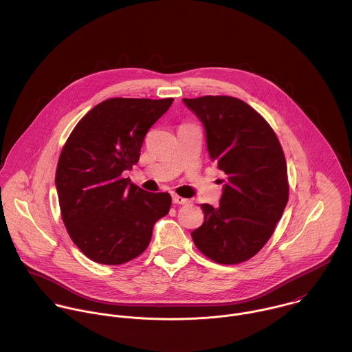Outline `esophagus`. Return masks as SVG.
<instances>
[{"label": "esophagus", "mask_w": 352, "mask_h": 352, "mask_svg": "<svg viewBox=\"0 0 352 352\" xmlns=\"http://www.w3.org/2000/svg\"><path fill=\"white\" fill-rule=\"evenodd\" d=\"M172 199H173V203H176V204H187L190 201L188 199L183 198V197H179V195H173Z\"/></svg>", "instance_id": "1"}]
</instances>
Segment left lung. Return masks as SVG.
<instances>
[{
  "instance_id": "8db88e82",
  "label": "left lung",
  "mask_w": 352,
  "mask_h": 352,
  "mask_svg": "<svg viewBox=\"0 0 352 352\" xmlns=\"http://www.w3.org/2000/svg\"><path fill=\"white\" fill-rule=\"evenodd\" d=\"M183 101L201 119L210 158L226 175L218 207L201 206L204 221L191 233L194 244L218 264L247 261L267 244L289 201L282 145L245 101L232 96Z\"/></svg>"
}]
</instances>
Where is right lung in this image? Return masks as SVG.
<instances>
[{
    "mask_svg": "<svg viewBox=\"0 0 352 352\" xmlns=\"http://www.w3.org/2000/svg\"><path fill=\"white\" fill-rule=\"evenodd\" d=\"M172 101H101L62 148L55 172L62 221L77 248L96 263L118 265L138 257L153 225L169 212L168 192H146L122 175L138 162L146 133Z\"/></svg>",
    "mask_w": 352,
    "mask_h": 352,
    "instance_id": "add662e5",
    "label": "right lung"
}]
</instances>
